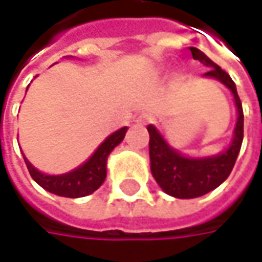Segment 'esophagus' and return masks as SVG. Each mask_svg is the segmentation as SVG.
<instances>
[{
  "instance_id": "34e87169",
  "label": "esophagus",
  "mask_w": 262,
  "mask_h": 262,
  "mask_svg": "<svg viewBox=\"0 0 262 262\" xmlns=\"http://www.w3.org/2000/svg\"><path fill=\"white\" fill-rule=\"evenodd\" d=\"M151 120H152V117H151L149 114H145V113H143V114H141V116L136 119V123H138V124H148Z\"/></svg>"
}]
</instances>
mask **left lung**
I'll return each instance as SVG.
<instances>
[{
    "instance_id": "obj_1",
    "label": "left lung",
    "mask_w": 262,
    "mask_h": 262,
    "mask_svg": "<svg viewBox=\"0 0 262 262\" xmlns=\"http://www.w3.org/2000/svg\"><path fill=\"white\" fill-rule=\"evenodd\" d=\"M189 50L193 60L210 67V72L202 74V77L214 79L232 92L237 119L229 145L222 152L205 157H189L182 154L167 142L158 127L148 124L151 173L167 195L179 199L198 198L219 188L232 173L244 141V110L232 77L201 50L195 47H190Z\"/></svg>"
}]
</instances>
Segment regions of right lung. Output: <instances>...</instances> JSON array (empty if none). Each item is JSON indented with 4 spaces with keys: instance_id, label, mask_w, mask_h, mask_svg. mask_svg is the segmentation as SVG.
Here are the masks:
<instances>
[{
    "instance_id": "add662e5",
    "label": "right lung",
    "mask_w": 262,
    "mask_h": 262,
    "mask_svg": "<svg viewBox=\"0 0 262 262\" xmlns=\"http://www.w3.org/2000/svg\"><path fill=\"white\" fill-rule=\"evenodd\" d=\"M126 132H127V127L124 126L114 133H111L83 164H80L67 173H63V174L42 173L36 167L30 164V161L25 157V154H23L25 163L28 165L30 176L40 188L51 192L54 195H58V196L82 198V196H88V195L94 193L104 183V180L107 177L108 155L124 139Z\"/></svg>"
}]
</instances>
